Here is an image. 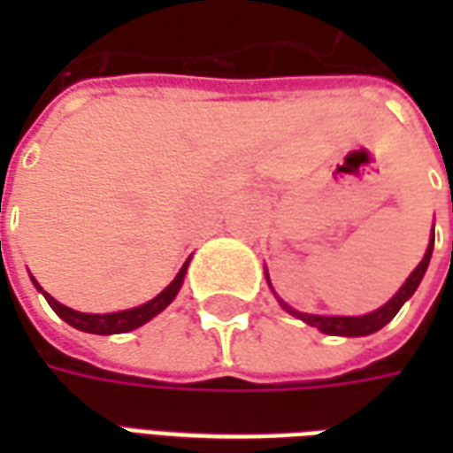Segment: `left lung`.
Segmentation results:
<instances>
[{"instance_id":"obj_1","label":"left lung","mask_w":453,"mask_h":453,"mask_svg":"<svg viewBox=\"0 0 453 453\" xmlns=\"http://www.w3.org/2000/svg\"><path fill=\"white\" fill-rule=\"evenodd\" d=\"M432 250H434V230H432V240H429L427 250H425V257H422V262H419L415 269H412V274L405 279V284L400 286L398 294L390 298L388 303L380 305L379 311H373V313L366 315H313V313H301V311H296L288 303H284L279 296V303L284 308L286 313H291L298 320H303L305 325H311V327H318L320 333L325 334H337V337H364V334H373L379 333L383 325H388L395 313H398L403 303L408 301L410 296L418 291L419 281H422V276L427 272L429 259H432ZM266 274V272H265ZM266 284L272 288V281H269V274H266ZM274 291V288H272Z\"/></svg>"}]
</instances>
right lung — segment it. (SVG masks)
<instances>
[{
	"label": "right lung",
	"instance_id": "right-lung-1",
	"mask_svg": "<svg viewBox=\"0 0 453 453\" xmlns=\"http://www.w3.org/2000/svg\"><path fill=\"white\" fill-rule=\"evenodd\" d=\"M188 259H191V257H188ZM188 259L184 262V266L179 269V274L172 279V284H169L162 294L155 296L148 303L138 305V308H128V311H119V313H80V311H73V308H67V305L58 303L50 294H45L34 276H31V281H34L35 288L45 296V301H48V305L53 308L55 313L60 315L67 325H73L74 330H82V333L89 334H120L130 333V330H135L140 325L150 323L155 315L162 313V311L177 298L179 288L184 284V276H187Z\"/></svg>",
	"mask_w": 453,
	"mask_h": 453
}]
</instances>
